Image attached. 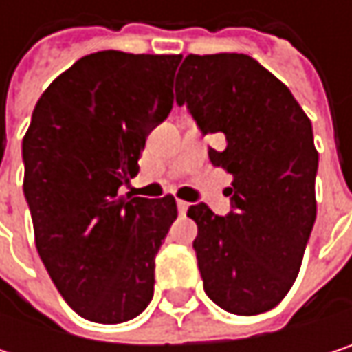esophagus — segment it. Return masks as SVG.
<instances>
[{
	"label": "esophagus",
	"mask_w": 352,
	"mask_h": 352,
	"mask_svg": "<svg viewBox=\"0 0 352 352\" xmlns=\"http://www.w3.org/2000/svg\"><path fill=\"white\" fill-rule=\"evenodd\" d=\"M177 210H179V214H185L189 210V204L183 201V199H177Z\"/></svg>",
	"instance_id": "1"
}]
</instances>
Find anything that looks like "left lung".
<instances>
[{
	"label": "left lung",
	"instance_id": "obj_1",
	"mask_svg": "<svg viewBox=\"0 0 352 352\" xmlns=\"http://www.w3.org/2000/svg\"><path fill=\"white\" fill-rule=\"evenodd\" d=\"M201 134H220L214 167L234 177L230 212L195 204L193 250L204 292L222 310L254 316L294 285L316 222L312 122L292 91L248 54H189L175 81Z\"/></svg>",
	"mask_w": 352,
	"mask_h": 352
}]
</instances>
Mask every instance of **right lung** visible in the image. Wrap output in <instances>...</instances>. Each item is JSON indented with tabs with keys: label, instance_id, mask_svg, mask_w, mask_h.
Wrapping results in <instances>:
<instances>
[{
	"label": "right lung",
	"instance_id": "1",
	"mask_svg": "<svg viewBox=\"0 0 352 352\" xmlns=\"http://www.w3.org/2000/svg\"><path fill=\"white\" fill-rule=\"evenodd\" d=\"M181 54L102 50L79 58L40 96L22 142L24 197L38 254L85 320L136 318L155 294V256L173 195H118L138 173L146 136L173 107Z\"/></svg>",
	"mask_w": 352,
	"mask_h": 352
}]
</instances>
